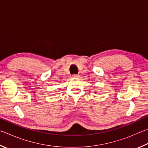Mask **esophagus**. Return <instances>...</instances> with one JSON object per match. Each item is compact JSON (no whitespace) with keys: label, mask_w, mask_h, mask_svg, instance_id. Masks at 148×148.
Instances as JSON below:
<instances>
[{"label":"esophagus","mask_w":148,"mask_h":148,"mask_svg":"<svg viewBox=\"0 0 148 148\" xmlns=\"http://www.w3.org/2000/svg\"><path fill=\"white\" fill-rule=\"evenodd\" d=\"M80 77V75L79 74H75V75H73V78H78V77Z\"/></svg>","instance_id":"esophagus-1"}]
</instances>
